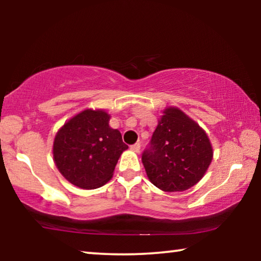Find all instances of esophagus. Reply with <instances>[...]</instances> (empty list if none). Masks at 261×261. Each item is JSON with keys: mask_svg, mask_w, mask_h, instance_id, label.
Masks as SVG:
<instances>
[{"mask_svg": "<svg viewBox=\"0 0 261 261\" xmlns=\"http://www.w3.org/2000/svg\"><path fill=\"white\" fill-rule=\"evenodd\" d=\"M130 149L133 152H135V153H139V151H140V144H139V142H137V144L132 145L130 146Z\"/></svg>", "mask_w": 261, "mask_h": 261, "instance_id": "esophagus-1", "label": "esophagus"}]
</instances>
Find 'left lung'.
<instances>
[{"label": "left lung", "instance_id": "8db88e82", "mask_svg": "<svg viewBox=\"0 0 261 261\" xmlns=\"http://www.w3.org/2000/svg\"><path fill=\"white\" fill-rule=\"evenodd\" d=\"M153 132L142 164L148 179L166 192L184 191L202 179L213 160L208 135L180 109L169 107Z\"/></svg>", "mask_w": 261, "mask_h": 261}]
</instances>
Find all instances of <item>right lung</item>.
<instances>
[{"mask_svg": "<svg viewBox=\"0 0 261 261\" xmlns=\"http://www.w3.org/2000/svg\"><path fill=\"white\" fill-rule=\"evenodd\" d=\"M105 110L85 109L60 128L53 142V159L64 178L82 189H97L113 177L128 146L109 126Z\"/></svg>", "mask_w": 261, "mask_h": 261, "instance_id": "add662e5", "label": "right lung"}]
</instances>
